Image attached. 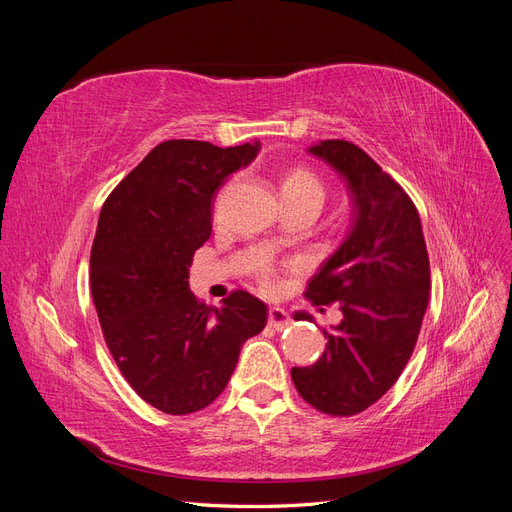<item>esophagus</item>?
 <instances>
[{"instance_id": "esophagus-1", "label": "esophagus", "mask_w": 512, "mask_h": 512, "mask_svg": "<svg viewBox=\"0 0 512 512\" xmlns=\"http://www.w3.org/2000/svg\"><path fill=\"white\" fill-rule=\"evenodd\" d=\"M269 327H273L275 331H284L290 327V316L284 312L282 307L269 309Z\"/></svg>"}]
</instances>
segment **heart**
<instances>
[{"instance_id":"1","label":"heart","mask_w":512,"mask_h":512,"mask_svg":"<svg viewBox=\"0 0 512 512\" xmlns=\"http://www.w3.org/2000/svg\"><path fill=\"white\" fill-rule=\"evenodd\" d=\"M282 194L286 205L292 203H314L320 205L324 203V183L320 177L309 170L307 166H292L288 168L284 177H282ZM260 284L267 290L273 288V267L269 262H262V265L256 269Z\"/></svg>"}]
</instances>
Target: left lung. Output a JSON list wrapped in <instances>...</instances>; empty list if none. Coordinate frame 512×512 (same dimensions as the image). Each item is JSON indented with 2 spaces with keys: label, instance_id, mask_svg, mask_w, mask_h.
<instances>
[{
  "label": "left lung",
  "instance_id": "left-lung-1",
  "mask_svg": "<svg viewBox=\"0 0 512 512\" xmlns=\"http://www.w3.org/2000/svg\"><path fill=\"white\" fill-rule=\"evenodd\" d=\"M309 151L346 179L354 224L305 290L320 312L337 303L342 320L322 331L329 342L320 359L290 376L309 406L352 416L376 404L410 361L429 301V256L412 198L361 147L331 138Z\"/></svg>",
  "mask_w": 512,
  "mask_h": 512
}]
</instances>
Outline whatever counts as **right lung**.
Returning <instances> with one entry per match:
<instances>
[{"mask_svg": "<svg viewBox=\"0 0 512 512\" xmlns=\"http://www.w3.org/2000/svg\"><path fill=\"white\" fill-rule=\"evenodd\" d=\"M258 143L164 141L106 198L91 245V297L104 342L138 397L192 414L218 397L267 305L232 290L220 307L188 288L194 252L211 237L213 198Z\"/></svg>", "mask_w": 512, "mask_h": 512, "instance_id": "1", "label": "right lung"}]
</instances>
